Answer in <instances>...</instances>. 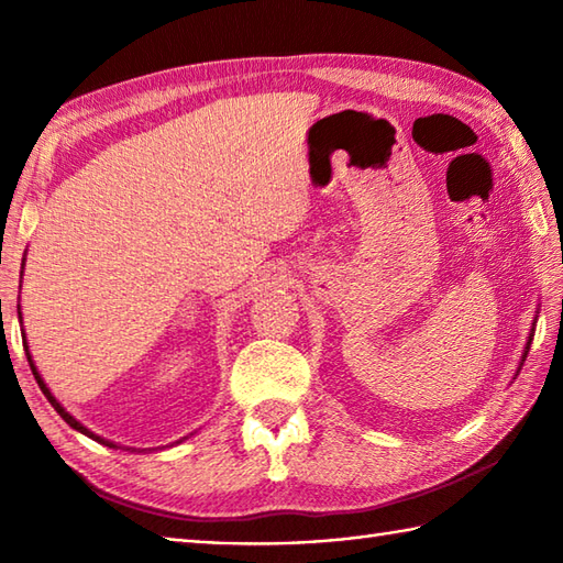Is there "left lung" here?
Wrapping results in <instances>:
<instances>
[{
  "label": "left lung",
  "mask_w": 563,
  "mask_h": 563,
  "mask_svg": "<svg viewBox=\"0 0 563 563\" xmlns=\"http://www.w3.org/2000/svg\"><path fill=\"white\" fill-rule=\"evenodd\" d=\"M537 319V317H534ZM537 324V321H534ZM534 324H532V331H530V336H528V343H525V351H522V361H520V367H522V363H525V357H528V351H530V343H532V336H534ZM520 367H518V373H520Z\"/></svg>",
  "instance_id": "8db88e82"
}]
</instances>
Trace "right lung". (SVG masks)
Returning <instances> with one entry per match:
<instances>
[{
	"mask_svg": "<svg viewBox=\"0 0 563 563\" xmlns=\"http://www.w3.org/2000/svg\"><path fill=\"white\" fill-rule=\"evenodd\" d=\"M23 266H26V256H23V261H21V268ZM21 275H23V271H21ZM19 290H21V285H19ZM19 321H21V305H19ZM23 351H26V357H29V365H31V369H33V377H35V382H38V387H41V391L45 394V399L47 401H51L53 404V409L59 413V416H63V421L69 426V428H75V430H79V433L81 435H87V438H91V440H97V442H101V445H106V448H121V445H115V442L113 440H106V438H101V435H97V433H93V430H89L87 426H84V423H79L77 421V418L75 416H71L67 409H65V406L63 404H59L55 397H53V391L51 389H47V385H45V382H43V377H41V373H38V367H35V363H33V355L29 353V343H26V333H23ZM186 440V438H184ZM184 440H178V442H184ZM130 450V448H128ZM133 452H135V448H133ZM140 452V450H137Z\"/></svg>",
	"mask_w": 563,
	"mask_h": 563,
	"instance_id": "1",
	"label": "right lung"
}]
</instances>
